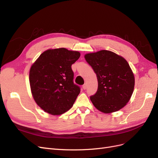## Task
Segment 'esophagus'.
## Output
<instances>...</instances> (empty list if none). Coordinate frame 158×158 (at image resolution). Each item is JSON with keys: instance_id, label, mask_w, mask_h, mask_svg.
I'll return each mask as SVG.
<instances>
[{"instance_id": "esophagus-1", "label": "esophagus", "mask_w": 158, "mask_h": 158, "mask_svg": "<svg viewBox=\"0 0 158 158\" xmlns=\"http://www.w3.org/2000/svg\"><path fill=\"white\" fill-rule=\"evenodd\" d=\"M82 88L84 89H85L87 88V84H84L83 85H82Z\"/></svg>"}]
</instances>
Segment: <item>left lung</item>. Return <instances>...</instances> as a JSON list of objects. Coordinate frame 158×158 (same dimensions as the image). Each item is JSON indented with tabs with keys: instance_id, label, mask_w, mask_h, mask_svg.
<instances>
[{
	"instance_id": "1",
	"label": "left lung",
	"mask_w": 158,
	"mask_h": 158,
	"mask_svg": "<svg viewBox=\"0 0 158 158\" xmlns=\"http://www.w3.org/2000/svg\"><path fill=\"white\" fill-rule=\"evenodd\" d=\"M84 57L98 78L97 92L90 96L94 106L104 113L125 107L135 87V76L127 61L107 50L88 53Z\"/></svg>"
}]
</instances>
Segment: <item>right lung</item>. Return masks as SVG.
I'll list each match as a JSON object with an SVG mask.
<instances>
[{
    "label": "right lung",
    "instance_id": "1",
    "mask_svg": "<svg viewBox=\"0 0 158 158\" xmlns=\"http://www.w3.org/2000/svg\"><path fill=\"white\" fill-rule=\"evenodd\" d=\"M80 56L65 48L44 51L30 71L31 94L36 103L52 115L63 114L73 107L80 92L74 84L71 66Z\"/></svg>",
    "mask_w": 158,
    "mask_h": 158
}]
</instances>
